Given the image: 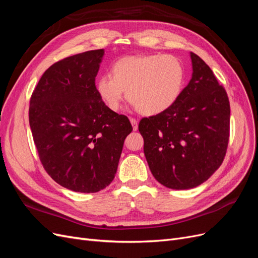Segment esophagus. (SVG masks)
Segmentation results:
<instances>
[{"instance_id":"esophagus-1","label":"esophagus","mask_w":258,"mask_h":258,"mask_svg":"<svg viewBox=\"0 0 258 258\" xmlns=\"http://www.w3.org/2000/svg\"><path fill=\"white\" fill-rule=\"evenodd\" d=\"M130 122L132 124V129L137 131L138 130V120L136 118H132V117H130Z\"/></svg>"}]
</instances>
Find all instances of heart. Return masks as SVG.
<instances>
[{
  "label": "heart",
  "instance_id": "1",
  "mask_svg": "<svg viewBox=\"0 0 258 258\" xmlns=\"http://www.w3.org/2000/svg\"><path fill=\"white\" fill-rule=\"evenodd\" d=\"M185 84L183 62L172 54L130 56L117 60L112 75L103 74L97 81L100 98L112 111L120 107L126 95L144 115L167 111L179 98Z\"/></svg>",
  "mask_w": 258,
  "mask_h": 258
}]
</instances>
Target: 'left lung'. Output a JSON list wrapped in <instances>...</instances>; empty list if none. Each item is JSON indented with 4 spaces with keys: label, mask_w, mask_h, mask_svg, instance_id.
Instances as JSON below:
<instances>
[{
    "label": "left lung",
    "mask_w": 258,
    "mask_h": 258,
    "mask_svg": "<svg viewBox=\"0 0 258 258\" xmlns=\"http://www.w3.org/2000/svg\"><path fill=\"white\" fill-rule=\"evenodd\" d=\"M190 58L191 80L176 102L139 123L151 172L172 189L206 182L222 165L229 141L227 92L204 60L194 52Z\"/></svg>",
    "instance_id": "1"
}]
</instances>
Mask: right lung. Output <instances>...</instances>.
Returning a JSON list of instances; mask_svg holds the SVG:
<instances>
[{
    "mask_svg": "<svg viewBox=\"0 0 258 258\" xmlns=\"http://www.w3.org/2000/svg\"><path fill=\"white\" fill-rule=\"evenodd\" d=\"M103 54L89 50L53 63L30 99L29 122L42 165L73 191L97 192L111 184L132 131L128 117L110 110L97 91Z\"/></svg>",
    "mask_w": 258,
    "mask_h": 258,
    "instance_id": "obj_1",
    "label": "right lung"
}]
</instances>
